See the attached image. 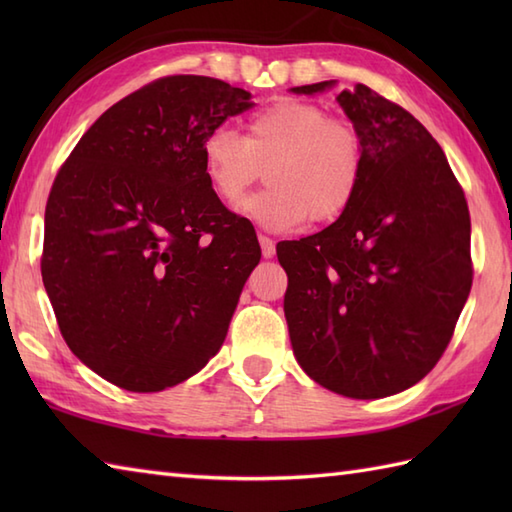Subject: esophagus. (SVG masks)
Here are the masks:
<instances>
[{
	"label": "esophagus",
	"instance_id": "1",
	"mask_svg": "<svg viewBox=\"0 0 512 512\" xmlns=\"http://www.w3.org/2000/svg\"><path fill=\"white\" fill-rule=\"evenodd\" d=\"M259 246H262V255L266 259L275 257V242L268 235H259Z\"/></svg>",
	"mask_w": 512,
	"mask_h": 512
}]
</instances>
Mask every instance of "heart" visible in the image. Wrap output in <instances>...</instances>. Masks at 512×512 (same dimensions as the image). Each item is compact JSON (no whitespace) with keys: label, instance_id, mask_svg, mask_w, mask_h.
I'll return each instance as SVG.
<instances>
[{"label":"heart","instance_id":"b5f03b06","mask_svg":"<svg viewBox=\"0 0 512 512\" xmlns=\"http://www.w3.org/2000/svg\"><path fill=\"white\" fill-rule=\"evenodd\" d=\"M202 165L217 200L231 209L264 176L270 187L244 211L273 231H292L308 217L328 224L350 209L363 182L365 149L361 134L323 107L277 99L248 118L244 138L228 127L213 129Z\"/></svg>","mask_w":512,"mask_h":512}]
</instances>
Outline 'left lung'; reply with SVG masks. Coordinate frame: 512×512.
I'll return each instance as SVG.
<instances>
[{
	"label": "left lung",
	"instance_id": "left-lung-1",
	"mask_svg": "<svg viewBox=\"0 0 512 512\" xmlns=\"http://www.w3.org/2000/svg\"><path fill=\"white\" fill-rule=\"evenodd\" d=\"M332 81L292 88L314 94ZM336 101L363 138L361 189L339 220L277 244L299 365L347 398L416 385L447 350L473 284L471 217L449 160L405 107L358 83Z\"/></svg>",
	"mask_w": 512,
	"mask_h": 512
}]
</instances>
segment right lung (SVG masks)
I'll list each match as a JSON object with an SVG mask.
<instances>
[{
  "label": "right lung",
  "mask_w": 512,
  "mask_h": 512,
  "mask_svg": "<svg viewBox=\"0 0 512 512\" xmlns=\"http://www.w3.org/2000/svg\"><path fill=\"white\" fill-rule=\"evenodd\" d=\"M248 107L220 79L162 76L112 105L52 182L43 286L70 350L116 387L178 385L226 339L262 250L213 193L202 145Z\"/></svg>",
  "instance_id": "1"
}]
</instances>
